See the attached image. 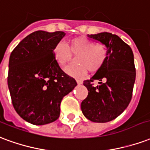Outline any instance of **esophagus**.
I'll return each mask as SVG.
<instances>
[{"label":"esophagus","instance_id":"esophagus-1","mask_svg":"<svg viewBox=\"0 0 150 150\" xmlns=\"http://www.w3.org/2000/svg\"><path fill=\"white\" fill-rule=\"evenodd\" d=\"M76 83H77V85H81L83 83L82 80H80V79H76Z\"/></svg>","mask_w":150,"mask_h":150}]
</instances>
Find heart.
I'll return each mask as SVG.
<instances>
[{
    "label": "heart",
    "instance_id": "1",
    "mask_svg": "<svg viewBox=\"0 0 150 150\" xmlns=\"http://www.w3.org/2000/svg\"><path fill=\"white\" fill-rule=\"evenodd\" d=\"M53 57L60 66H64L72 59V54L76 56L75 62L64 69V73L74 77H83L89 69L96 73L105 64L109 52L103 44H94L86 38H74L70 41L69 47L60 41L53 48Z\"/></svg>",
    "mask_w": 150,
    "mask_h": 150
}]
</instances>
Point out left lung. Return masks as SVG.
I'll list each match as a JSON object with an SVG mask.
<instances>
[{"label":"left lung","mask_w":150,"mask_h":150,"mask_svg":"<svg viewBox=\"0 0 150 150\" xmlns=\"http://www.w3.org/2000/svg\"><path fill=\"white\" fill-rule=\"evenodd\" d=\"M87 37L105 45L109 56L103 67L90 80L84 81L88 93L81 109L89 121L105 123L117 117L130 102L136 78L133 53L115 34L104 32ZM94 79L99 81L98 86L91 84Z\"/></svg>","instance_id":"8db88e82"}]
</instances>
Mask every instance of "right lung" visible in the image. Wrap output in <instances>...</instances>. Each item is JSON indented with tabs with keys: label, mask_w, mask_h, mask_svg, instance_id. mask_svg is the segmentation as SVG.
Returning a JSON list of instances; mask_svg holds the SVG:
<instances>
[{
	"label": "right lung",
	"mask_w": 150,
	"mask_h": 150,
	"mask_svg": "<svg viewBox=\"0 0 150 150\" xmlns=\"http://www.w3.org/2000/svg\"><path fill=\"white\" fill-rule=\"evenodd\" d=\"M64 36L62 31L33 32L11 52L8 86L13 105L21 118L33 125L56 121L62 100L76 86L53 57V48Z\"/></svg>",
	"instance_id": "1"
}]
</instances>
